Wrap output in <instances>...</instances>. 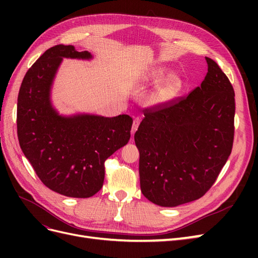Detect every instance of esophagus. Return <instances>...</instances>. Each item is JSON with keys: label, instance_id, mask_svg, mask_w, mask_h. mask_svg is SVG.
<instances>
[{"label": "esophagus", "instance_id": "34e87169", "mask_svg": "<svg viewBox=\"0 0 258 258\" xmlns=\"http://www.w3.org/2000/svg\"><path fill=\"white\" fill-rule=\"evenodd\" d=\"M140 121H141V118L140 117H137V118L134 119V123H132V129H131V135L134 136L135 132L137 131L139 124H140Z\"/></svg>", "mask_w": 258, "mask_h": 258}]
</instances>
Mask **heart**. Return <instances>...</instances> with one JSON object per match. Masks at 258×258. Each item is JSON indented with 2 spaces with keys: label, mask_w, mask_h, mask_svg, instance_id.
I'll return each mask as SVG.
<instances>
[{
  "label": "heart",
  "mask_w": 258,
  "mask_h": 258,
  "mask_svg": "<svg viewBox=\"0 0 258 258\" xmlns=\"http://www.w3.org/2000/svg\"><path fill=\"white\" fill-rule=\"evenodd\" d=\"M165 76V71L163 70H158L153 75V80L158 82L162 80ZM182 88V80L178 75L172 74L169 75L167 79L163 81L159 86L155 93V100L157 102H167V101L172 100Z\"/></svg>",
  "instance_id": "heart-1"
}]
</instances>
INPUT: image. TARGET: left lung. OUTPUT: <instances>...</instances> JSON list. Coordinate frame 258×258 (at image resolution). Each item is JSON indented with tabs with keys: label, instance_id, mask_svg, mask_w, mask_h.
<instances>
[{
	"label": "left lung",
	"instance_id": "8db88e82",
	"mask_svg": "<svg viewBox=\"0 0 258 258\" xmlns=\"http://www.w3.org/2000/svg\"><path fill=\"white\" fill-rule=\"evenodd\" d=\"M189 95L146 107L135 135L141 191L176 207L201 198L227 161L235 136V91L215 61Z\"/></svg>",
	"mask_w": 258,
	"mask_h": 258
}]
</instances>
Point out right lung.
Masks as SVG:
<instances>
[{
	"instance_id": "1",
	"label": "right lung",
	"mask_w": 258,
	"mask_h": 258,
	"mask_svg": "<svg viewBox=\"0 0 258 258\" xmlns=\"http://www.w3.org/2000/svg\"><path fill=\"white\" fill-rule=\"evenodd\" d=\"M62 58L89 59L88 51L56 45L26 73L17 103V135L21 150L49 189L67 197L88 198L104 181V162L130 139L129 115L62 117L49 93Z\"/></svg>"
}]
</instances>
